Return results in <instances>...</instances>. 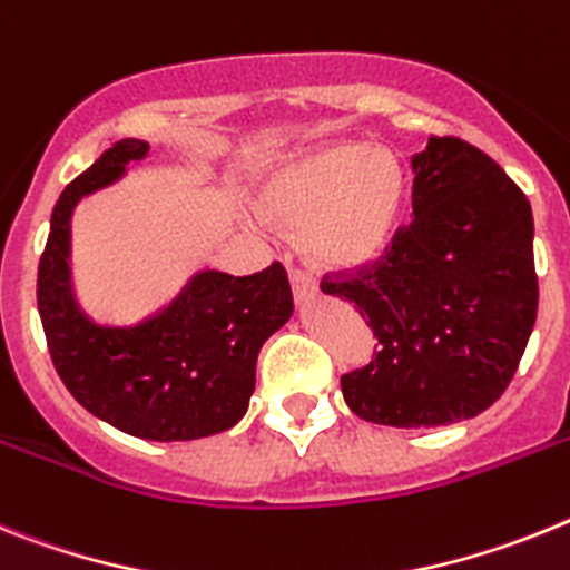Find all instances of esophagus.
Returning <instances> with one entry per match:
<instances>
[{
  "label": "esophagus",
  "mask_w": 570,
  "mask_h": 570,
  "mask_svg": "<svg viewBox=\"0 0 570 570\" xmlns=\"http://www.w3.org/2000/svg\"><path fill=\"white\" fill-rule=\"evenodd\" d=\"M289 284H292V292H295V298H298V304H306V301H313L315 295H318V284H315V281L301 269L289 272Z\"/></svg>",
  "instance_id": "esophagus-1"
}]
</instances>
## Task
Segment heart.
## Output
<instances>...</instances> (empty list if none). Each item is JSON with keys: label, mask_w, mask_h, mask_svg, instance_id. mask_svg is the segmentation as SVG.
<instances>
[{"label": "heart", "mask_w": 570, "mask_h": 570, "mask_svg": "<svg viewBox=\"0 0 570 570\" xmlns=\"http://www.w3.org/2000/svg\"><path fill=\"white\" fill-rule=\"evenodd\" d=\"M410 177L393 148L338 140L292 157L266 180V217L301 226V246L324 269L353 272L387 255L402 229Z\"/></svg>", "instance_id": "heart-1"}]
</instances>
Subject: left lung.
Instances as JSON below:
<instances>
[{"instance_id": "1", "label": "left lung", "mask_w": 570, "mask_h": 570, "mask_svg": "<svg viewBox=\"0 0 570 570\" xmlns=\"http://www.w3.org/2000/svg\"><path fill=\"white\" fill-rule=\"evenodd\" d=\"M413 224L384 264L326 295L367 315L381 350L341 375L364 422L442 428L491 407L519 367L539 286L531 203L497 160L456 137L410 157Z\"/></svg>"}]
</instances>
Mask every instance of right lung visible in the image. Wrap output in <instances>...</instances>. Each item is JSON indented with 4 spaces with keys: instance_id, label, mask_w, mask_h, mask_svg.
<instances>
[{
    "instance_id": "obj_1",
    "label": "right lung",
    "mask_w": 570,
    "mask_h": 570,
    "mask_svg": "<svg viewBox=\"0 0 570 570\" xmlns=\"http://www.w3.org/2000/svg\"><path fill=\"white\" fill-rule=\"evenodd\" d=\"M151 157L146 140H120L59 195L39 261L37 304L53 367L91 415L148 442H191L244 419L264 341L292 318L281 264L235 278L200 269L177 298L135 324H106L71 286V215L79 200Z\"/></svg>"
}]
</instances>
